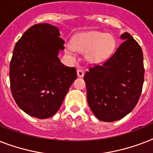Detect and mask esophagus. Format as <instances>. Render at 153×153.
I'll return each mask as SVG.
<instances>
[{"mask_svg": "<svg viewBox=\"0 0 153 153\" xmlns=\"http://www.w3.org/2000/svg\"><path fill=\"white\" fill-rule=\"evenodd\" d=\"M77 74H78V76L80 77V78H82V77H83V75H84L83 70L80 69V68H79V69H77Z\"/></svg>", "mask_w": 153, "mask_h": 153, "instance_id": "34e87169", "label": "esophagus"}]
</instances>
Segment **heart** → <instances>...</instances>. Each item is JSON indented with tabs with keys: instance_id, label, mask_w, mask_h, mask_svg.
<instances>
[{
	"instance_id": "1",
	"label": "heart",
	"mask_w": 153,
	"mask_h": 153,
	"mask_svg": "<svg viewBox=\"0 0 153 153\" xmlns=\"http://www.w3.org/2000/svg\"><path fill=\"white\" fill-rule=\"evenodd\" d=\"M73 45L79 51H89L87 57L91 61L98 62L105 59L113 52L115 48V39L112 36L103 32H90L75 38Z\"/></svg>"
}]
</instances>
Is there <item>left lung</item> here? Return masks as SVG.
I'll return each instance as SVG.
<instances>
[{"instance_id":"8db88e82","label":"left lung","mask_w":153,"mask_h":153,"mask_svg":"<svg viewBox=\"0 0 153 153\" xmlns=\"http://www.w3.org/2000/svg\"><path fill=\"white\" fill-rule=\"evenodd\" d=\"M115 52L94 64L84 75L89 106L96 117L111 122L123 118L137 104L145 68L142 49L128 32Z\"/></svg>"}]
</instances>
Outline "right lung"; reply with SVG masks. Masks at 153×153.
Instances as JSON below:
<instances>
[{
  "instance_id": "1",
  "label": "right lung",
  "mask_w": 153,
  "mask_h": 153,
  "mask_svg": "<svg viewBox=\"0 0 153 153\" xmlns=\"http://www.w3.org/2000/svg\"><path fill=\"white\" fill-rule=\"evenodd\" d=\"M57 27L32 25L15 45L9 67L10 88L17 105L30 116L51 117L59 109L70 86L76 79L74 67L58 58L64 40Z\"/></svg>"
}]
</instances>
